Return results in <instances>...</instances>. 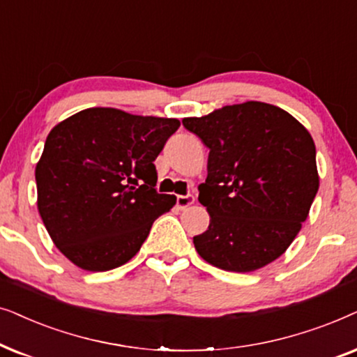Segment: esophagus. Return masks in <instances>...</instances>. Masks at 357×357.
I'll list each match as a JSON object with an SVG mask.
<instances>
[{
	"instance_id": "1",
	"label": "esophagus",
	"mask_w": 357,
	"mask_h": 357,
	"mask_svg": "<svg viewBox=\"0 0 357 357\" xmlns=\"http://www.w3.org/2000/svg\"><path fill=\"white\" fill-rule=\"evenodd\" d=\"M194 201H196V197L191 196V194H188V196H178L176 197V206H178V208H181V211H184V208L191 207Z\"/></svg>"
}]
</instances>
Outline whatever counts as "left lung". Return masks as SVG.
Returning a JSON list of instances; mask_svg holds the SVG:
<instances>
[{
    "mask_svg": "<svg viewBox=\"0 0 357 357\" xmlns=\"http://www.w3.org/2000/svg\"><path fill=\"white\" fill-rule=\"evenodd\" d=\"M208 150L199 202L211 223L194 236L202 259L251 273L286 251L307 220L320 178L308 130L284 109L259 101L183 119Z\"/></svg>",
    "mask_w": 357,
    "mask_h": 357,
    "instance_id": "left-lung-1",
    "label": "left lung"
}]
</instances>
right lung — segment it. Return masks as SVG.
Masks as SVG:
<instances>
[{
	"label": "right lung",
	"mask_w": 357,
	"mask_h": 357,
	"mask_svg": "<svg viewBox=\"0 0 357 357\" xmlns=\"http://www.w3.org/2000/svg\"><path fill=\"white\" fill-rule=\"evenodd\" d=\"M178 127V119L89 107L50 130L36 166L37 208L71 263L109 271L139 253L176 204L156 192L153 161Z\"/></svg>",
	"instance_id": "add662e5"
}]
</instances>
